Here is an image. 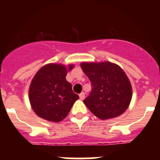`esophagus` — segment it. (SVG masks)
<instances>
[{"mask_svg": "<svg viewBox=\"0 0 160 160\" xmlns=\"http://www.w3.org/2000/svg\"><path fill=\"white\" fill-rule=\"evenodd\" d=\"M79 97H80V100H83L85 98V93H83V92H82L81 93H80Z\"/></svg>", "mask_w": 160, "mask_h": 160, "instance_id": "obj_1", "label": "esophagus"}]
</instances>
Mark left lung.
I'll list each match as a JSON object with an SVG mask.
<instances>
[{
	"label": "left lung",
	"instance_id": "left-lung-1",
	"mask_svg": "<svg viewBox=\"0 0 160 160\" xmlns=\"http://www.w3.org/2000/svg\"><path fill=\"white\" fill-rule=\"evenodd\" d=\"M82 70L91 83L92 90L83 103L101 120L118 117L129 106L132 85L127 75L113 62H83Z\"/></svg>",
	"mask_w": 160,
	"mask_h": 160
}]
</instances>
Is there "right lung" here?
Wrapping results in <instances>:
<instances>
[{
  "label": "right lung",
  "instance_id": "right-lung-1",
  "mask_svg": "<svg viewBox=\"0 0 160 160\" xmlns=\"http://www.w3.org/2000/svg\"><path fill=\"white\" fill-rule=\"evenodd\" d=\"M74 67L49 63L35 73L28 90L31 107L41 118L59 122L70 112L79 96L72 92V85L66 80L67 72Z\"/></svg>",
  "mask_w": 160,
  "mask_h": 160
}]
</instances>
